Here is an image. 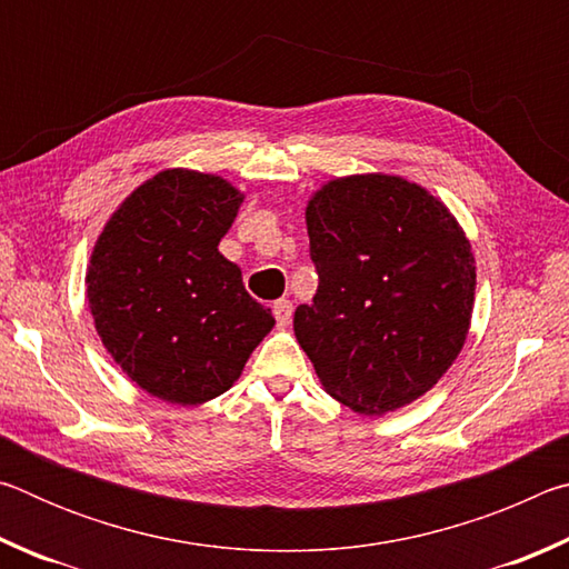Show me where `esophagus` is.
<instances>
[{
	"instance_id": "esophagus-1",
	"label": "esophagus",
	"mask_w": 569,
	"mask_h": 569,
	"mask_svg": "<svg viewBox=\"0 0 569 569\" xmlns=\"http://www.w3.org/2000/svg\"><path fill=\"white\" fill-rule=\"evenodd\" d=\"M273 316H276V323L281 326V329H286V326L291 323L293 303L286 301V298H281V301H276V303H273Z\"/></svg>"
}]
</instances>
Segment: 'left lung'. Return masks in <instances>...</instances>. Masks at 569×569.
Masks as SVG:
<instances>
[{
    "mask_svg": "<svg viewBox=\"0 0 569 569\" xmlns=\"http://www.w3.org/2000/svg\"><path fill=\"white\" fill-rule=\"evenodd\" d=\"M319 288L293 331L323 389L387 413L445 377L475 306V256L455 216L397 176L331 180L306 208Z\"/></svg>",
    "mask_w": 569,
    "mask_h": 569,
    "instance_id": "8db88e82",
    "label": "left lung"
}]
</instances>
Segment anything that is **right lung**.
I'll list each match as a JSON object with an SVG mask.
<instances>
[{
	"label": "right lung",
	"mask_w": 569,
	"mask_h": 569,
	"mask_svg": "<svg viewBox=\"0 0 569 569\" xmlns=\"http://www.w3.org/2000/svg\"><path fill=\"white\" fill-rule=\"evenodd\" d=\"M240 203L223 178L166 170L114 210L94 243V329L120 369L162 401L220 397L276 323L218 250Z\"/></svg>",
	"instance_id": "1"
}]
</instances>
